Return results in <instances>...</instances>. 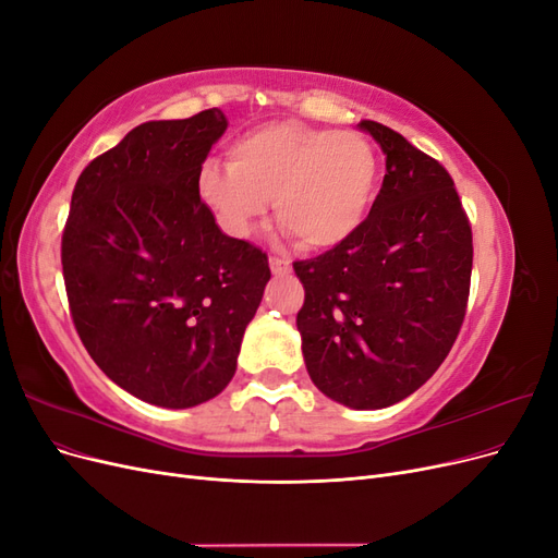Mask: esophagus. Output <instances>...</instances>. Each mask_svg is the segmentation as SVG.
Returning <instances> with one entry per match:
<instances>
[{
  "label": "esophagus",
  "mask_w": 558,
  "mask_h": 558,
  "mask_svg": "<svg viewBox=\"0 0 558 558\" xmlns=\"http://www.w3.org/2000/svg\"><path fill=\"white\" fill-rule=\"evenodd\" d=\"M269 269H272V275H289L291 260L283 256H269Z\"/></svg>",
  "instance_id": "esophagus-1"
}]
</instances>
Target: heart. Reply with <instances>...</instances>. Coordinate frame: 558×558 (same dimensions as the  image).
<instances>
[{"instance_id": "b5f03b06", "label": "heart", "mask_w": 558, "mask_h": 558, "mask_svg": "<svg viewBox=\"0 0 558 558\" xmlns=\"http://www.w3.org/2000/svg\"><path fill=\"white\" fill-rule=\"evenodd\" d=\"M377 177V150L363 132L279 121L234 140L228 167L202 165L195 191L230 238H248L272 199L277 223L300 246L324 251L363 226Z\"/></svg>"}]
</instances>
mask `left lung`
<instances>
[{
	"instance_id": "1",
	"label": "left lung",
	"mask_w": 558,
	"mask_h": 558,
	"mask_svg": "<svg viewBox=\"0 0 558 558\" xmlns=\"http://www.w3.org/2000/svg\"><path fill=\"white\" fill-rule=\"evenodd\" d=\"M386 154L363 226L293 269L307 373L353 410L388 408L424 386L463 326L472 228L451 174L400 132L361 121Z\"/></svg>"
}]
</instances>
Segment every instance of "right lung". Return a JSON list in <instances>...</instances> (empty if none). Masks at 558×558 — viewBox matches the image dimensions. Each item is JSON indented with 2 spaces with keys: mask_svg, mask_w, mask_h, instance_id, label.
Segmentation results:
<instances>
[{
  "mask_svg": "<svg viewBox=\"0 0 558 558\" xmlns=\"http://www.w3.org/2000/svg\"><path fill=\"white\" fill-rule=\"evenodd\" d=\"M221 109L150 121L81 172L62 232V277L90 359L128 393L183 410L238 369L267 253L218 230L195 179L226 132Z\"/></svg>",
  "mask_w": 558,
  "mask_h": 558,
  "instance_id": "obj_1",
  "label": "right lung"
}]
</instances>
